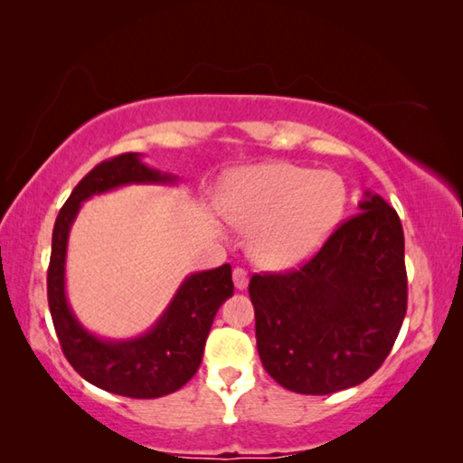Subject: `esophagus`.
Returning a JSON list of instances; mask_svg holds the SVG:
<instances>
[{
  "label": "esophagus",
  "instance_id": "esophagus-1",
  "mask_svg": "<svg viewBox=\"0 0 463 463\" xmlns=\"http://www.w3.org/2000/svg\"><path fill=\"white\" fill-rule=\"evenodd\" d=\"M232 279H234V288L237 289H245L249 284V278H247V271L242 268H234L232 269Z\"/></svg>",
  "mask_w": 463,
  "mask_h": 463
}]
</instances>
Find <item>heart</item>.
I'll use <instances>...</instances> for the list:
<instances>
[{"mask_svg": "<svg viewBox=\"0 0 463 463\" xmlns=\"http://www.w3.org/2000/svg\"><path fill=\"white\" fill-rule=\"evenodd\" d=\"M347 203L339 174L294 163L237 171L222 192L226 218L250 232L249 253L268 269L294 268L315 255L341 224Z\"/></svg>", "mask_w": 463, "mask_h": 463, "instance_id": "heart-1", "label": "heart"}]
</instances>
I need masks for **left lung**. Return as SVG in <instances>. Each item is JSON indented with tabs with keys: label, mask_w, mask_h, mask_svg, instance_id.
Listing matches in <instances>:
<instances>
[{
	"label": "left lung",
	"mask_w": 463,
	"mask_h": 463,
	"mask_svg": "<svg viewBox=\"0 0 463 463\" xmlns=\"http://www.w3.org/2000/svg\"><path fill=\"white\" fill-rule=\"evenodd\" d=\"M364 195L362 213L302 268L249 281L261 364L298 394L365 382L401 333L409 300L402 224L378 194Z\"/></svg>",
	"instance_id": "8db88e82"
}]
</instances>
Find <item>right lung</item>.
<instances>
[{"instance_id": "1", "label": "right lung", "mask_w": 463, "mask_h": 463, "mask_svg": "<svg viewBox=\"0 0 463 463\" xmlns=\"http://www.w3.org/2000/svg\"><path fill=\"white\" fill-rule=\"evenodd\" d=\"M175 175L146 167L138 153H124L101 161L85 175L61 208L52 229V250L46 294L54 331L73 370L112 394L159 398L194 378L203 355L210 326L221 304L232 296L229 263L192 273L179 286L169 307L151 331L128 341H108L85 331L65 296V257L69 231L81 202L91 195L128 184H174Z\"/></svg>"}]
</instances>
